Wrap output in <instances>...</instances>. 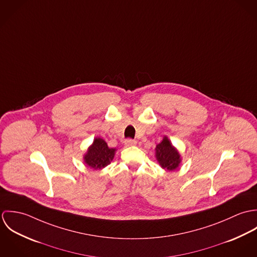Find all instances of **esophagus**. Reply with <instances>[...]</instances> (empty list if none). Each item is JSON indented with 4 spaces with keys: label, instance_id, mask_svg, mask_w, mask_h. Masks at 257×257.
<instances>
[{
    "label": "esophagus",
    "instance_id": "34e87169",
    "mask_svg": "<svg viewBox=\"0 0 257 257\" xmlns=\"http://www.w3.org/2000/svg\"><path fill=\"white\" fill-rule=\"evenodd\" d=\"M124 145L126 147H133V146H136L137 145V142L135 140H132V139H127L124 141Z\"/></svg>",
    "mask_w": 257,
    "mask_h": 257
}]
</instances>
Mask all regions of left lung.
<instances>
[{
    "instance_id": "1",
    "label": "left lung",
    "mask_w": 257,
    "mask_h": 257,
    "mask_svg": "<svg viewBox=\"0 0 257 257\" xmlns=\"http://www.w3.org/2000/svg\"><path fill=\"white\" fill-rule=\"evenodd\" d=\"M156 158L162 168L174 170L179 166L181 161L179 152L173 147L169 140L165 137L163 141L156 147Z\"/></svg>"
}]
</instances>
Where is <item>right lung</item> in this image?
Listing matches in <instances>:
<instances>
[{
    "mask_svg": "<svg viewBox=\"0 0 257 257\" xmlns=\"http://www.w3.org/2000/svg\"><path fill=\"white\" fill-rule=\"evenodd\" d=\"M114 148H110L104 140L98 138L89 147L86 155L84 156V160L91 168L102 169L110 164L114 156Z\"/></svg>",
    "mask_w": 257,
    "mask_h": 257,
    "instance_id": "right-lung-1",
    "label": "right lung"
}]
</instances>
